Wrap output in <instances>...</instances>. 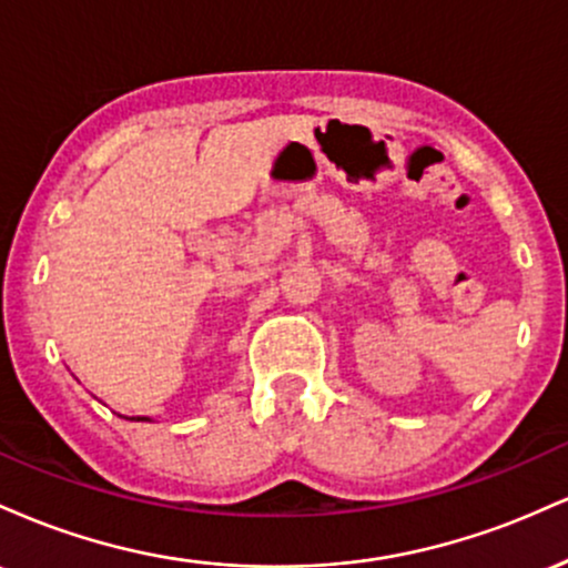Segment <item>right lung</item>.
I'll list each match as a JSON object with an SVG mask.
<instances>
[{
    "instance_id": "right-lung-1",
    "label": "right lung",
    "mask_w": 568,
    "mask_h": 568,
    "mask_svg": "<svg viewBox=\"0 0 568 568\" xmlns=\"http://www.w3.org/2000/svg\"><path fill=\"white\" fill-rule=\"evenodd\" d=\"M125 419H130V422H152V419H149V416H125Z\"/></svg>"
}]
</instances>
